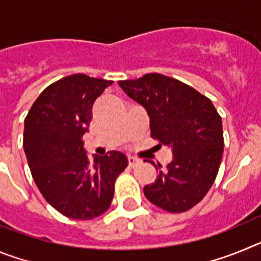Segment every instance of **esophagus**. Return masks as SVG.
Returning <instances> with one entry per match:
<instances>
[{"label": "esophagus", "instance_id": "esophagus-1", "mask_svg": "<svg viewBox=\"0 0 261 261\" xmlns=\"http://www.w3.org/2000/svg\"><path fill=\"white\" fill-rule=\"evenodd\" d=\"M140 163V159L135 158V156H128V165L129 167H136Z\"/></svg>", "mask_w": 261, "mask_h": 261}]
</instances>
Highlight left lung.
<instances>
[{
    "label": "left lung",
    "instance_id": "obj_1",
    "mask_svg": "<svg viewBox=\"0 0 261 261\" xmlns=\"http://www.w3.org/2000/svg\"><path fill=\"white\" fill-rule=\"evenodd\" d=\"M147 111L151 137L172 150L167 167L144 187L146 199L163 211L181 213L199 204L213 186L223 153L222 119L209 98L167 75L150 73L119 81ZM159 144V145H161Z\"/></svg>",
    "mask_w": 261,
    "mask_h": 261
}]
</instances>
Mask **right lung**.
<instances>
[{
	"mask_svg": "<svg viewBox=\"0 0 261 261\" xmlns=\"http://www.w3.org/2000/svg\"><path fill=\"white\" fill-rule=\"evenodd\" d=\"M114 81L71 74L49 85L24 119L23 149L34 181L53 208L73 220H93L110 208L125 154L87 158L82 136L91 110Z\"/></svg>",
	"mask_w": 261,
	"mask_h": 261,
	"instance_id": "obj_1",
	"label": "right lung"
}]
</instances>
